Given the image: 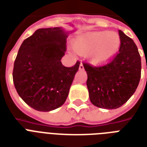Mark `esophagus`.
Masks as SVG:
<instances>
[{
  "label": "esophagus",
  "mask_w": 147,
  "mask_h": 147,
  "mask_svg": "<svg viewBox=\"0 0 147 147\" xmlns=\"http://www.w3.org/2000/svg\"><path fill=\"white\" fill-rule=\"evenodd\" d=\"M83 69H84V67H83V64H82V62H81V63H80V67H79V70H83Z\"/></svg>",
  "instance_id": "esophagus-1"
}]
</instances>
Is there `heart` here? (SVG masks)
Listing matches in <instances>:
<instances>
[{
  "label": "heart",
  "instance_id": "1",
  "mask_svg": "<svg viewBox=\"0 0 147 147\" xmlns=\"http://www.w3.org/2000/svg\"><path fill=\"white\" fill-rule=\"evenodd\" d=\"M121 45L120 36L115 32H93L85 34L73 42L75 51L80 54L90 52L94 64H102L115 56Z\"/></svg>",
  "mask_w": 147,
  "mask_h": 147
}]
</instances>
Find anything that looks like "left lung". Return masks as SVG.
Segmentation results:
<instances>
[{"label":"left lung","mask_w":147,"mask_h":147,"mask_svg":"<svg viewBox=\"0 0 147 147\" xmlns=\"http://www.w3.org/2000/svg\"><path fill=\"white\" fill-rule=\"evenodd\" d=\"M119 52L102 66L83 63L87 73L90 99L101 109H115L124 105L137 90L141 76V58L132 38L118 30Z\"/></svg>","instance_id":"1"}]
</instances>
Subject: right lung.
Masks as SVG:
<instances>
[{"instance_id": "add662e5", "label": "right lung", "mask_w": 147, "mask_h": 147, "mask_svg": "<svg viewBox=\"0 0 147 147\" xmlns=\"http://www.w3.org/2000/svg\"><path fill=\"white\" fill-rule=\"evenodd\" d=\"M67 37L59 27L37 29L26 38L14 61V86L27 105L49 111L66 101L80 62L67 67L61 60L67 50Z\"/></svg>"}]
</instances>
